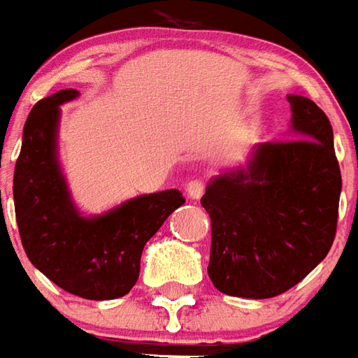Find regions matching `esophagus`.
<instances>
[{"label": "esophagus", "mask_w": 358, "mask_h": 358, "mask_svg": "<svg viewBox=\"0 0 358 358\" xmlns=\"http://www.w3.org/2000/svg\"><path fill=\"white\" fill-rule=\"evenodd\" d=\"M185 192H187V196L192 200H199L202 194H204V181H200V179H192L189 183L185 185Z\"/></svg>", "instance_id": "34e87169"}]
</instances>
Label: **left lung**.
Returning <instances> with one entry per match:
<instances>
[{
	"label": "left lung",
	"instance_id": "8db88e82",
	"mask_svg": "<svg viewBox=\"0 0 358 358\" xmlns=\"http://www.w3.org/2000/svg\"><path fill=\"white\" fill-rule=\"evenodd\" d=\"M293 138L252 148L247 167L214 177L200 204L212 220L208 275L245 299L281 295L326 258L336 239L341 171L326 113L287 96Z\"/></svg>",
	"mask_w": 358,
	"mask_h": 358
}]
</instances>
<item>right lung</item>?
Instances as JSON below:
<instances>
[{
    "mask_svg": "<svg viewBox=\"0 0 358 358\" xmlns=\"http://www.w3.org/2000/svg\"><path fill=\"white\" fill-rule=\"evenodd\" d=\"M77 96L65 88L30 111L13 177L15 215L24 252L45 278L73 295L110 301L133 289L144 245L185 199L169 189L141 194L102 215L80 214L57 158L59 106Z\"/></svg>",
    "mask_w": 358,
    "mask_h": 358,
    "instance_id": "1",
    "label": "right lung"
}]
</instances>
